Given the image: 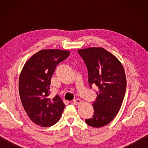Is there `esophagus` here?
I'll return each mask as SVG.
<instances>
[{"label": "esophagus", "mask_w": 148, "mask_h": 148, "mask_svg": "<svg viewBox=\"0 0 148 148\" xmlns=\"http://www.w3.org/2000/svg\"><path fill=\"white\" fill-rule=\"evenodd\" d=\"M81 102H82V100L79 99H77L76 100H74L73 101V103L74 105H79Z\"/></svg>", "instance_id": "esophagus-1"}]
</instances>
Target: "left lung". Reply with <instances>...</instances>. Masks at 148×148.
<instances>
[{
  "instance_id": "1",
  "label": "left lung",
  "mask_w": 148,
  "mask_h": 148,
  "mask_svg": "<svg viewBox=\"0 0 148 148\" xmlns=\"http://www.w3.org/2000/svg\"><path fill=\"white\" fill-rule=\"evenodd\" d=\"M77 52L87 67L90 87H98L92 104L94 114L85 121L92 127H103L116 117L123 101L127 87L124 68L114 55L103 48L91 47Z\"/></svg>"
}]
</instances>
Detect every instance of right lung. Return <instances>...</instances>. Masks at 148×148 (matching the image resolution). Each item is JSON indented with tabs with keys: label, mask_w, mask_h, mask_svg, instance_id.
<instances>
[{
	"label": "right lung",
	"mask_w": 148,
	"mask_h": 148,
	"mask_svg": "<svg viewBox=\"0 0 148 148\" xmlns=\"http://www.w3.org/2000/svg\"><path fill=\"white\" fill-rule=\"evenodd\" d=\"M70 51L58 49H42L28 60L19 77V94L25 111L34 123L42 127L56 123L65 104L58 95H50L51 78L60 62Z\"/></svg>",
	"instance_id": "1"
}]
</instances>
